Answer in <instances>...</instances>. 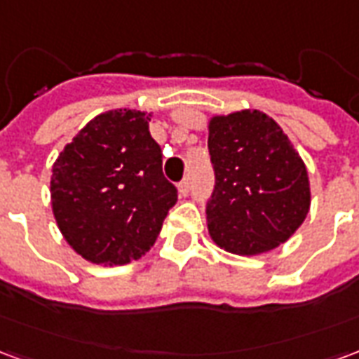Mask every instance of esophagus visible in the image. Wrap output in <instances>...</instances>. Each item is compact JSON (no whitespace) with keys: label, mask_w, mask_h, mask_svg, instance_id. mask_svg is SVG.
<instances>
[{"label":"esophagus","mask_w":359,"mask_h":359,"mask_svg":"<svg viewBox=\"0 0 359 359\" xmlns=\"http://www.w3.org/2000/svg\"><path fill=\"white\" fill-rule=\"evenodd\" d=\"M179 192L180 196H187L188 192H190V179H188V177L179 184Z\"/></svg>","instance_id":"esophagus-1"}]
</instances>
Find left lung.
<instances>
[{
    "mask_svg": "<svg viewBox=\"0 0 359 359\" xmlns=\"http://www.w3.org/2000/svg\"><path fill=\"white\" fill-rule=\"evenodd\" d=\"M215 188L205 208L219 248L257 256L286 242L308 215L306 165L262 111L244 109L210 121L208 136Z\"/></svg>",
    "mask_w": 359,
    "mask_h": 359,
    "instance_id": "left-lung-1",
    "label": "left lung"
}]
</instances>
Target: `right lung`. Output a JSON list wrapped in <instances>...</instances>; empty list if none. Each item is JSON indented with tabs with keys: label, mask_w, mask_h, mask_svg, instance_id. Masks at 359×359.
I'll list each match as a JSON object with an SVG mask.
<instances>
[{
	"label": "right lung",
	"mask_w": 359,
	"mask_h": 359,
	"mask_svg": "<svg viewBox=\"0 0 359 359\" xmlns=\"http://www.w3.org/2000/svg\"><path fill=\"white\" fill-rule=\"evenodd\" d=\"M149 118L136 109L102 113L53 163V217L69 246L92 264L123 265L144 256L177 203Z\"/></svg>",
	"instance_id": "1"
}]
</instances>
